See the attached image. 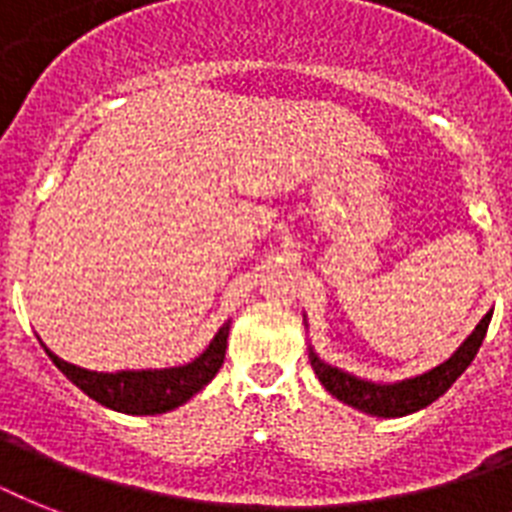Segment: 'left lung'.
<instances>
[{
    "mask_svg": "<svg viewBox=\"0 0 512 512\" xmlns=\"http://www.w3.org/2000/svg\"><path fill=\"white\" fill-rule=\"evenodd\" d=\"M489 321H492V311L486 313L481 324L473 329V335L462 342L460 348L454 350V356L444 364H438L436 369H430L425 374H417V377H409V380L390 382V385H380V382L358 380L353 374L342 372L337 366L324 364L316 353L311 350V366L319 382L332 393L335 398H340L342 404L353 406V409H361L366 414H374V417H404V414L420 412L428 404H433L438 396H444L446 390L452 388L454 380L460 377L465 369L470 366V361L476 358L478 348L486 337V329H489Z\"/></svg>",
    "mask_w": 512,
    "mask_h": 512,
    "instance_id": "1",
    "label": "left lung"
}]
</instances>
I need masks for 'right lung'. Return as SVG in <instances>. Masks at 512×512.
Returning <instances> with one entry per match:
<instances>
[{"label": "right lung", "instance_id": "1", "mask_svg": "<svg viewBox=\"0 0 512 512\" xmlns=\"http://www.w3.org/2000/svg\"><path fill=\"white\" fill-rule=\"evenodd\" d=\"M228 329H231V321H225L199 358H193L191 364L172 366V369H138V372L127 369V372L111 374L90 372L82 366L68 364L52 350H44L52 358V364L92 401L124 414H164L183 406L220 372L225 348H228Z\"/></svg>", "mask_w": 512, "mask_h": 512}]
</instances>
